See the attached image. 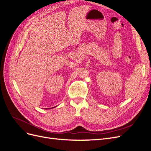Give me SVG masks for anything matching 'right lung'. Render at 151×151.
I'll return each mask as SVG.
<instances>
[{"mask_svg":"<svg viewBox=\"0 0 151 151\" xmlns=\"http://www.w3.org/2000/svg\"><path fill=\"white\" fill-rule=\"evenodd\" d=\"M53 108H54V107H53ZM49 109H50V108H49Z\"/></svg>","mask_w":151,"mask_h":151,"instance_id":"obj_1","label":"right lung"}]
</instances>
